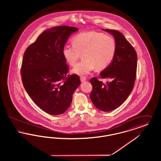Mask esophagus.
I'll return each mask as SVG.
<instances>
[{
  "instance_id": "esophagus-1",
  "label": "esophagus",
  "mask_w": 161,
  "mask_h": 161,
  "mask_svg": "<svg viewBox=\"0 0 161 161\" xmlns=\"http://www.w3.org/2000/svg\"><path fill=\"white\" fill-rule=\"evenodd\" d=\"M86 80V77H84V76L80 77V81H81V83H83Z\"/></svg>"
}]
</instances>
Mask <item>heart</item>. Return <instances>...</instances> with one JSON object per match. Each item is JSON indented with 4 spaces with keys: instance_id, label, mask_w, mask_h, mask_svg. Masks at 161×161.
<instances>
[{
    "instance_id": "heart-1",
    "label": "heart",
    "mask_w": 161,
    "mask_h": 161,
    "mask_svg": "<svg viewBox=\"0 0 161 161\" xmlns=\"http://www.w3.org/2000/svg\"><path fill=\"white\" fill-rule=\"evenodd\" d=\"M72 46H65L63 56L70 66H74L82 54L83 60L72 69V73L86 75L96 68H106L113 60L116 53L114 38L97 31H87L76 35L72 40Z\"/></svg>"
}]
</instances>
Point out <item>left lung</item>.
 Wrapping results in <instances>:
<instances>
[{"mask_svg": "<svg viewBox=\"0 0 161 161\" xmlns=\"http://www.w3.org/2000/svg\"><path fill=\"white\" fill-rule=\"evenodd\" d=\"M115 38L116 53L111 63L100 74L110 79L104 84L96 77L91 79L92 91L90 98L100 110L110 112L119 107L132 91L136 78L137 55L134 47L119 31L104 30Z\"/></svg>", "mask_w": 161, "mask_h": 161, "instance_id": "left-lung-1", "label": "left lung"}]
</instances>
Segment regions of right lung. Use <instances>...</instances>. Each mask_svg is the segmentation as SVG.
<instances>
[{"label":"right lung","instance_id":"1","mask_svg":"<svg viewBox=\"0 0 161 161\" xmlns=\"http://www.w3.org/2000/svg\"><path fill=\"white\" fill-rule=\"evenodd\" d=\"M75 27L59 26L42 33L25 51L21 74L23 86L34 102L46 113L60 115L69 108L80 84L77 75H66L68 66L62 49Z\"/></svg>","mask_w":161,"mask_h":161}]
</instances>
